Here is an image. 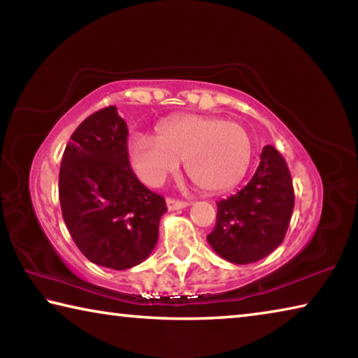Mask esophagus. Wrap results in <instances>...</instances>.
<instances>
[{"mask_svg": "<svg viewBox=\"0 0 358 358\" xmlns=\"http://www.w3.org/2000/svg\"><path fill=\"white\" fill-rule=\"evenodd\" d=\"M166 203H167V208L169 210H181V208H186L187 205V202H185V201H177V199H172V197H169L167 201H166Z\"/></svg>", "mask_w": 358, "mask_h": 358, "instance_id": "34e87169", "label": "esophagus"}]
</instances>
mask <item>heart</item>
Returning <instances> with one entry per match:
<instances>
[{
  "label": "heart",
  "mask_w": 358,
  "mask_h": 358,
  "mask_svg": "<svg viewBox=\"0 0 358 358\" xmlns=\"http://www.w3.org/2000/svg\"><path fill=\"white\" fill-rule=\"evenodd\" d=\"M251 141L237 123L186 115L161 123L157 137L137 134L129 156L145 183L159 186L185 161L187 177L199 189L221 192L237 186L251 164Z\"/></svg>",
  "instance_id": "heart-1"
}]
</instances>
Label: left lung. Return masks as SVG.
I'll list each match as a JSON object with an SVG mask.
<instances>
[{
    "mask_svg": "<svg viewBox=\"0 0 358 358\" xmlns=\"http://www.w3.org/2000/svg\"><path fill=\"white\" fill-rule=\"evenodd\" d=\"M294 186L284 157L271 145L243 189L217 202L216 226L207 240L232 264H252L282 243L294 211Z\"/></svg>",
    "mask_w": 358,
    "mask_h": 358,
    "instance_id": "8db88e82",
    "label": "left lung"
}]
</instances>
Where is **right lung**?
<instances>
[{
	"label": "right lung",
	"mask_w": 358,
	"mask_h": 358,
	"mask_svg": "<svg viewBox=\"0 0 358 358\" xmlns=\"http://www.w3.org/2000/svg\"><path fill=\"white\" fill-rule=\"evenodd\" d=\"M58 186L66 227L90 262L126 270L150 256L167 207L132 172L128 126L117 107L94 112L74 131Z\"/></svg>",
	"instance_id": "obj_1"
}]
</instances>
